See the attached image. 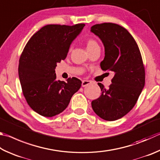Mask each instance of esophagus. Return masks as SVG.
<instances>
[{
	"label": "esophagus",
	"instance_id": "obj_1",
	"mask_svg": "<svg viewBox=\"0 0 160 160\" xmlns=\"http://www.w3.org/2000/svg\"><path fill=\"white\" fill-rule=\"evenodd\" d=\"M91 83H92V82H91V81H89V80H82V87H83V88H84V87H86V86L90 85Z\"/></svg>",
	"mask_w": 160,
	"mask_h": 160
}]
</instances>
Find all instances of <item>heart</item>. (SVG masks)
<instances>
[{
  "mask_svg": "<svg viewBox=\"0 0 160 160\" xmlns=\"http://www.w3.org/2000/svg\"><path fill=\"white\" fill-rule=\"evenodd\" d=\"M86 45H87V49L89 50V49H92L93 48L96 47V46H98V43L93 38H89L86 40ZM72 50V47L71 46L68 49V52H71Z\"/></svg>",
  "mask_w": 160,
  "mask_h": 160,
  "instance_id": "1",
  "label": "heart"
}]
</instances>
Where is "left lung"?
<instances>
[{"mask_svg": "<svg viewBox=\"0 0 160 160\" xmlns=\"http://www.w3.org/2000/svg\"><path fill=\"white\" fill-rule=\"evenodd\" d=\"M91 31L100 38L105 47L101 69L115 73L108 89L98 83L101 95L92 101V107L101 118L114 121L133 108L144 88L143 59L134 38L121 26L102 23L92 26Z\"/></svg>", "mask_w": 160, "mask_h": 160, "instance_id": "1", "label": "left lung"}]
</instances>
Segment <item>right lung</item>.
Instances as JSON below:
<instances>
[{"label": "right lung", "instance_id": "obj_1", "mask_svg": "<svg viewBox=\"0 0 160 160\" xmlns=\"http://www.w3.org/2000/svg\"><path fill=\"white\" fill-rule=\"evenodd\" d=\"M48 24L37 31L23 50L19 62V78L28 106L44 117L63 112L72 96L80 88L78 78L57 80L55 68L64 60L70 45L85 27Z\"/></svg>", "mask_w": 160, "mask_h": 160}]
</instances>
